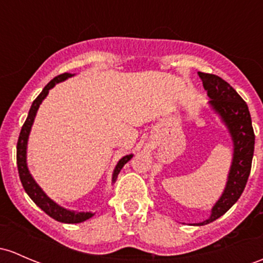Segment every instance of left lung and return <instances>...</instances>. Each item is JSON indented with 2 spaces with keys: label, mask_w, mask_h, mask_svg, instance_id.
<instances>
[{
  "label": "left lung",
  "mask_w": 263,
  "mask_h": 263,
  "mask_svg": "<svg viewBox=\"0 0 263 263\" xmlns=\"http://www.w3.org/2000/svg\"><path fill=\"white\" fill-rule=\"evenodd\" d=\"M198 76L211 98L212 107L226 122L234 142L233 162L224 193L213 206L211 218L197 224L204 226L222 217L242 195L252 166L255 132L248 106L228 83L214 74L199 71Z\"/></svg>",
  "instance_id": "1"
}]
</instances>
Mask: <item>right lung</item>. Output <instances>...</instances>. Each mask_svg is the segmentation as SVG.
Wrapping results in <instances>:
<instances>
[{
  "instance_id": "right-lung-1",
  "label": "right lung",
  "mask_w": 263,
  "mask_h": 263,
  "mask_svg": "<svg viewBox=\"0 0 263 263\" xmlns=\"http://www.w3.org/2000/svg\"><path fill=\"white\" fill-rule=\"evenodd\" d=\"M71 77V74L64 73L60 74V76L55 77L52 81H50L48 84L45 85V88L43 89V92L40 93L36 97L34 102L31 104V108L29 110V116H27L26 121H25L24 126H22L20 136H18L17 141V151H16V160H17V170H18V176H20V180L22 186H24L25 192L27 193L30 198L32 199L35 204L39 206V208L43 209L49 217L54 218L55 220L62 223H81L84 222V220L89 219L90 217H93V213H84V212H71L68 211V209L62 208V206L58 205L57 203L51 200L50 198H48L45 195V193L40 189V186L35 182L32 176L30 175L29 168H27L26 165V146H27V139H29L30 129H31L32 122H34V118L36 116V112L39 109V106L41 104L43 99L48 96L49 90L54 87L57 83L65 81L66 78ZM132 157V155H127V156L122 157V159L118 161L117 166L115 168V173H113L112 181L115 182L116 179H117L118 174H120L121 168L123 167V165L126 164L127 161H129Z\"/></svg>"
}]
</instances>
